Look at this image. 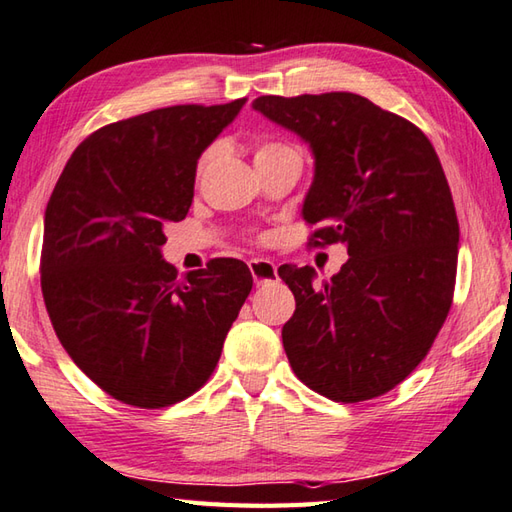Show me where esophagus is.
<instances>
[{
    "label": "esophagus",
    "instance_id": "esophagus-1",
    "mask_svg": "<svg viewBox=\"0 0 512 512\" xmlns=\"http://www.w3.org/2000/svg\"><path fill=\"white\" fill-rule=\"evenodd\" d=\"M248 268H250V273H253V279L257 286H266V284L277 282V266H275V262H270V259H264V257L250 259Z\"/></svg>",
    "mask_w": 512,
    "mask_h": 512
}]
</instances>
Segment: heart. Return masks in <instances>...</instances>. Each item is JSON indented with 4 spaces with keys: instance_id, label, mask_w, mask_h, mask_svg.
Masks as SVG:
<instances>
[{
    "instance_id": "1",
    "label": "heart",
    "mask_w": 512,
    "mask_h": 512,
    "mask_svg": "<svg viewBox=\"0 0 512 512\" xmlns=\"http://www.w3.org/2000/svg\"><path fill=\"white\" fill-rule=\"evenodd\" d=\"M286 148H293V146H288V144H284V142H262V144H257V148H255V159L268 157V155L279 153V150H286ZM208 159H210V153H206L202 159H199V166H197V173H199V175L204 173Z\"/></svg>"
}]
</instances>
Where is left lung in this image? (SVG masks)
Wrapping results in <instances>:
<instances>
[{
    "label": "left lung",
    "mask_w": 512,
    "mask_h": 512,
    "mask_svg": "<svg viewBox=\"0 0 512 512\" xmlns=\"http://www.w3.org/2000/svg\"><path fill=\"white\" fill-rule=\"evenodd\" d=\"M253 108L315 153L308 246H348V262L319 286L310 266H279L295 295L282 328L288 362L333 402L386 395L428 355L453 304L459 222L435 148L355 93L262 95Z\"/></svg>",
    "instance_id": "8db88e82"
}]
</instances>
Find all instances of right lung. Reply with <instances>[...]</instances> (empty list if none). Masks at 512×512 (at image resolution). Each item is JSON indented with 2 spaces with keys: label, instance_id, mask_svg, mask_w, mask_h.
Wrapping results in <instances>:
<instances>
[{
  "label": "right lung",
  "instance_id": "right-lung-1",
  "mask_svg": "<svg viewBox=\"0 0 512 512\" xmlns=\"http://www.w3.org/2000/svg\"><path fill=\"white\" fill-rule=\"evenodd\" d=\"M244 104H179L102 126L48 199L39 273L50 324L117 402L166 408L197 393L253 288L239 259L182 279L159 253L193 204L199 155Z\"/></svg>",
  "mask_w": 512,
  "mask_h": 512
}]
</instances>
